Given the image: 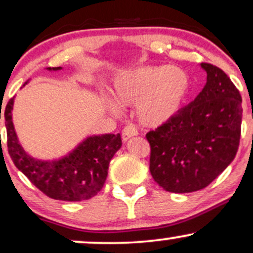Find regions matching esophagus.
<instances>
[{"label":"esophagus","mask_w":253,"mask_h":253,"mask_svg":"<svg viewBox=\"0 0 253 253\" xmlns=\"http://www.w3.org/2000/svg\"><path fill=\"white\" fill-rule=\"evenodd\" d=\"M138 135V130H137V127L135 126H132V124H130V126H126V127L123 129V141L126 142L127 139H130L131 137H135Z\"/></svg>","instance_id":"esophagus-1"}]
</instances>
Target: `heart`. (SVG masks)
<instances>
[{"label": "heart", "instance_id": "b5f03b06", "mask_svg": "<svg viewBox=\"0 0 253 253\" xmlns=\"http://www.w3.org/2000/svg\"><path fill=\"white\" fill-rule=\"evenodd\" d=\"M190 86L189 74L182 68L154 65L118 74L112 83V95L122 107L137 103L139 121L144 126H157L178 112ZM108 109L114 114L118 112L114 103H109Z\"/></svg>", "mask_w": 253, "mask_h": 253}]
</instances>
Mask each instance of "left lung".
Wrapping results in <instances>:
<instances>
[{"label": "left lung", "instance_id": "obj_1", "mask_svg": "<svg viewBox=\"0 0 253 253\" xmlns=\"http://www.w3.org/2000/svg\"><path fill=\"white\" fill-rule=\"evenodd\" d=\"M207 83L197 97L146 133L150 172L165 191L204 189L229 167L239 146L242 96L222 69L202 63Z\"/></svg>", "mask_w": 253, "mask_h": 253}]
</instances>
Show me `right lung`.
Segmentation results:
<instances>
[{
  "label": "right lung",
  "mask_w": 253,
  "mask_h": 253,
  "mask_svg": "<svg viewBox=\"0 0 253 253\" xmlns=\"http://www.w3.org/2000/svg\"><path fill=\"white\" fill-rule=\"evenodd\" d=\"M46 69L57 71L62 68ZM28 82L29 81L23 86ZM14 99L15 97H12L5 107L4 120L8 151L17 169L50 198L80 202L97 195L107 179L109 163L122 146L120 133L86 137L74 150L58 160L43 161L34 158L24 150L15 131L12 123Z\"/></svg>",
  "instance_id": "right-lung-1"
}]
</instances>
